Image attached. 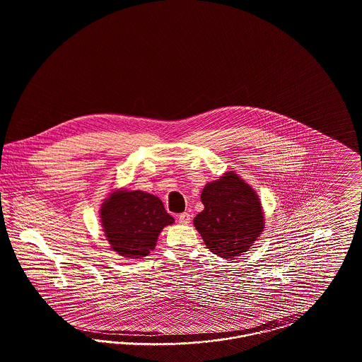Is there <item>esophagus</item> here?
<instances>
[{
	"mask_svg": "<svg viewBox=\"0 0 362 362\" xmlns=\"http://www.w3.org/2000/svg\"><path fill=\"white\" fill-rule=\"evenodd\" d=\"M177 220H179V223H180V224L187 225L189 224L191 216H189V213H182V214H179Z\"/></svg>",
	"mask_w": 362,
	"mask_h": 362,
	"instance_id": "esophagus-1",
	"label": "esophagus"
}]
</instances>
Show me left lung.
<instances>
[{
	"label": "left lung",
	"instance_id": "8db88e82",
	"mask_svg": "<svg viewBox=\"0 0 362 362\" xmlns=\"http://www.w3.org/2000/svg\"><path fill=\"white\" fill-rule=\"evenodd\" d=\"M201 201L205 209L194 217V225L207 248L221 258H239L264 229L258 194L233 171L209 182Z\"/></svg>",
	"mask_w": 362,
	"mask_h": 362
}]
</instances>
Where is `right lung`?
<instances>
[{
  "label": "right lung",
  "mask_w": 362,
  "mask_h": 362,
  "mask_svg": "<svg viewBox=\"0 0 362 362\" xmlns=\"http://www.w3.org/2000/svg\"><path fill=\"white\" fill-rule=\"evenodd\" d=\"M173 221L160 198L141 189L114 191L100 207V223L107 241L124 258L149 255L163 228Z\"/></svg>",
  "instance_id": "right-lung-1"
}]
</instances>
